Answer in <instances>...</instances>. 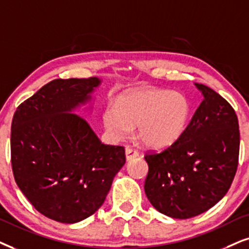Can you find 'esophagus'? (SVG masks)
Returning <instances> with one entry per match:
<instances>
[{
    "mask_svg": "<svg viewBox=\"0 0 249 249\" xmlns=\"http://www.w3.org/2000/svg\"><path fill=\"white\" fill-rule=\"evenodd\" d=\"M125 154H126L127 161H131V160H133V159H135V157H138L140 155V153L132 147L125 148Z\"/></svg>",
    "mask_w": 249,
    "mask_h": 249,
    "instance_id": "34e87169",
    "label": "esophagus"
}]
</instances>
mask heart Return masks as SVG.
Returning <instances> with one entry per match:
<instances>
[{
	"label": "heart",
	"instance_id": "b5f03b06",
	"mask_svg": "<svg viewBox=\"0 0 249 249\" xmlns=\"http://www.w3.org/2000/svg\"><path fill=\"white\" fill-rule=\"evenodd\" d=\"M190 117V106L180 94L164 89L130 90L107 107L103 123L110 139L126 140L138 125L144 146L162 149L177 141Z\"/></svg>",
	"mask_w": 249,
	"mask_h": 249
}]
</instances>
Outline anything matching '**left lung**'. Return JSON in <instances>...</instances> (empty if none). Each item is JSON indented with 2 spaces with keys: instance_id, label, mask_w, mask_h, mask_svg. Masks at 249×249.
Returning <instances> with one entry per match:
<instances>
[{
  "instance_id": "1",
  "label": "left lung",
  "mask_w": 249,
  "mask_h": 249,
  "mask_svg": "<svg viewBox=\"0 0 249 249\" xmlns=\"http://www.w3.org/2000/svg\"><path fill=\"white\" fill-rule=\"evenodd\" d=\"M195 85L203 100L180 138L162 152L144 154L148 200L172 218H191L215 206L238 168L240 133L234 109L210 87Z\"/></svg>"
}]
</instances>
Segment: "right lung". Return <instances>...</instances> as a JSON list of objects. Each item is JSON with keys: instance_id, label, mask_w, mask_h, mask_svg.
<instances>
[{"instance_id": "add662e5", "label": "right lung", "mask_w": 249, "mask_h": 249, "mask_svg": "<svg viewBox=\"0 0 249 249\" xmlns=\"http://www.w3.org/2000/svg\"><path fill=\"white\" fill-rule=\"evenodd\" d=\"M96 77L55 79L25 100L11 124L15 180L37 212L72 224L105 202L125 164V148L100 141L85 119L69 114L89 99Z\"/></svg>"}]
</instances>
